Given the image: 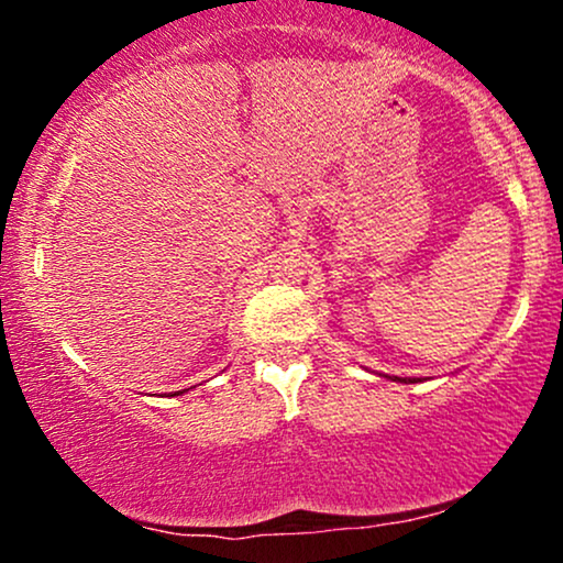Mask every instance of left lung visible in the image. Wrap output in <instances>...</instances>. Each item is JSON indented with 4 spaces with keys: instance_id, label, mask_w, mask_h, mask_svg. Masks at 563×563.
Instances as JSON below:
<instances>
[{
    "instance_id": "obj_1",
    "label": "left lung",
    "mask_w": 563,
    "mask_h": 563,
    "mask_svg": "<svg viewBox=\"0 0 563 563\" xmlns=\"http://www.w3.org/2000/svg\"><path fill=\"white\" fill-rule=\"evenodd\" d=\"M386 378L399 380V384H421V380H423V378H399V376H386Z\"/></svg>"
}]
</instances>
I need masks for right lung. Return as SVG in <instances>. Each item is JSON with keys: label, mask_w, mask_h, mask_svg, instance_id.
Listing matches in <instances>:
<instances>
[{"label": "right lung", "mask_w": 563, "mask_h": 563, "mask_svg": "<svg viewBox=\"0 0 563 563\" xmlns=\"http://www.w3.org/2000/svg\"><path fill=\"white\" fill-rule=\"evenodd\" d=\"M187 389H183V391H174V394H177V397H179V394H185ZM174 394H172V397H174Z\"/></svg>", "instance_id": "1"}]
</instances>
